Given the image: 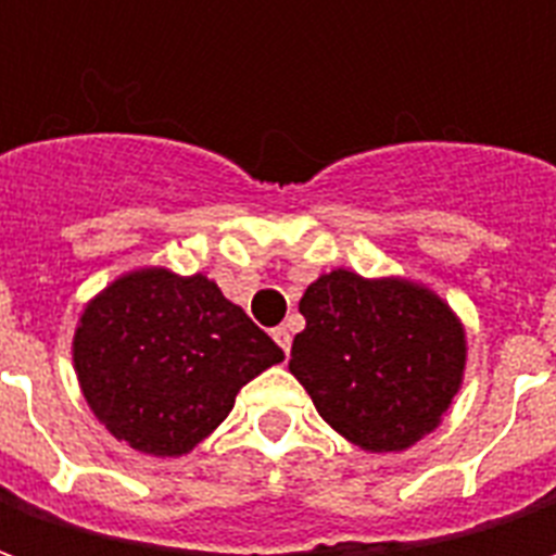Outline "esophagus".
<instances>
[{
    "mask_svg": "<svg viewBox=\"0 0 556 556\" xmlns=\"http://www.w3.org/2000/svg\"><path fill=\"white\" fill-rule=\"evenodd\" d=\"M274 339H277L279 349L289 354V351H291V330H289V327H286V325L277 327V330H274Z\"/></svg>",
    "mask_w": 556,
    "mask_h": 556,
    "instance_id": "1",
    "label": "esophagus"
}]
</instances>
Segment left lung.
<instances>
[{
  "mask_svg": "<svg viewBox=\"0 0 556 556\" xmlns=\"http://www.w3.org/2000/svg\"><path fill=\"white\" fill-rule=\"evenodd\" d=\"M291 375L333 429L369 453H402L438 429L462 387L465 327L410 279L321 274L301 298Z\"/></svg>",
  "mask_w": 556,
  "mask_h": 556,
  "instance_id": "obj_1",
  "label": "left lung"
}]
</instances>
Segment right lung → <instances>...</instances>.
<instances>
[{"mask_svg":"<svg viewBox=\"0 0 556 556\" xmlns=\"http://www.w3.org/2000/svg\"><path fill=\"white\" fill-rule=\"evenodd\" d=\"M282 349L202 274L142 267L86 303L74 369L94 417L139 453L184 455Z\"/></svg>","mask_w":556,"mask_h":556,"instance_id":"obj_1","label":"right lung"}]
</instances>
